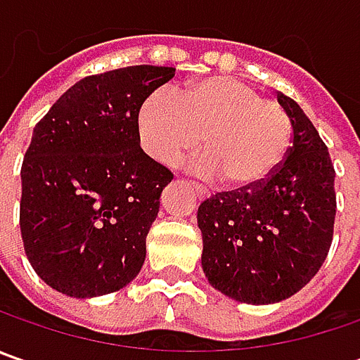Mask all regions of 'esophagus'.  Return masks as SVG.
Here are the masks:
<instances>
[{"instance_id": "esophagus-1", "label": "esophagus", "mask_w": 360, "mask_h": 360, "mask_svg": "<svg viewBox=\"0 0 360 360\" xmlns=\"http://www.w3.org/2000/svg\"><path fill=\"white\" fill-rule=\"evenodd\" d=\"M190 184H192V188L196 190V194H198V198H200V200H206V198H208V192H206L204 188L198 186L196 182H190Z\"/></svg>"}]
</instances>
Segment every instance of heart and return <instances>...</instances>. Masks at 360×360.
Instances as JSON below:
<instances>
[{
  "instance_id": "heart-1",
  "label": "heart",
  "mask_w": 360,
  "mask_h": 360,
  "mask_svg": "<svg viewBox=\"0 0 360 360\" xmlns=\"http://www.w3.org/2000/svg\"><path fill=\"white\" fill-rule=\"evenodd\" d=\"M138 131L142 148L160 164H176L204 144L206 156L194 160V168L238 190L262 184L290 146L283 105L226 76L194 82L178 98L152 91L140 108Z\"/></svg>"
}]
</instances>
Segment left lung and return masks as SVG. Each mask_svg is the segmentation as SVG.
I'll use <instances>...</instances> for the list:
<instances>
[{
    "instance_id": "1",
    "label": "left lung",
    "mask_w": 360,
    "mask_h": 360,
    "mask_svg": "<svg viewBox=\"0 0 360 360\" xmlns=\"http://www.w3.org/2000/svg\"><path fill=\"white\" fill-rule=\"evenodd\" d=\"M292 146L269 178L198 206L202 270L210 286L246 304L297 295L323 266L337 214L335 168L316 128L288 96Z\"/></svg>"
}]
</instances>
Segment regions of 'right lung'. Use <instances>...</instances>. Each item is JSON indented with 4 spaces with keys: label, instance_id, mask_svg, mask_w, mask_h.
Wrapping results in <instances>:
<instances>
[{
    "label": "right lung",
    "instance_id": "add662e5",
    "mask_svg": "<svg viewBox=\"0 0 360 360\" xmlns=\"http://www.w3.org/2000/svg\"><path fill=\"white\" fill-rule=\"evenodd\" d=\"M176 68L131 65L79 79L34 128L21 166L20 229L37 276L65 297L130 284L172 172L140 148L144 100Z\"/></svg>",
    "mask_w": 360,
    "mask_h": 360
}]
</instances>
